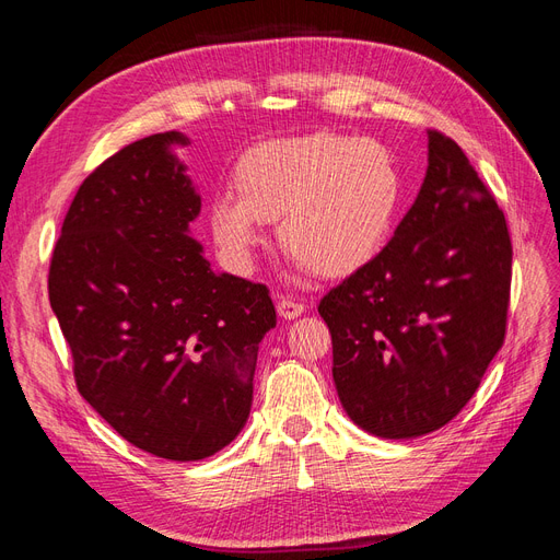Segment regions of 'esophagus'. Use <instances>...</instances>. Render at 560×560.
<instances>
[{"mask_svg":"<svg viewBox=\"0 0 560 560\" xmlns=\"http://www.w3.org/2000/svg\"><path fill=\"white\" fill-rule=\"evenodd\" d=\"M303 311H306V306H303V303H299V301H292V299H280L278 301V315L284 317V319H294Z\"/></svg>","mask_w":560,"mask_h":560,"instance_id":"obj_1","label":"esophagus"}]
</instances>
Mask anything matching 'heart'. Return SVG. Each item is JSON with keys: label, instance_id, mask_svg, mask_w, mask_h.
<instances>
[{"label": "heart", "instance_id": "1", "mask_svg": "<svg viewBox=\"0 0 560 560\" xmlns=\"http://www.w3.org/2000/svg\"><path fill=\"white\" fill-rule=\"evenodd\" d=\"M231 191L212 196L208 226L233 270L252 268L278 222V241L301 273L343 278L378 257L401 202V173L389 149L371 138L308 132L247 149Z\"/></svg>", "mask_w": 560, "mask_h": 560}]
</instances>
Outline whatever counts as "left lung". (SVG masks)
Returning <instances> with one entry per match:
<instances>
[{"instance_id": "8db88e82", "label": "left lung", "mask_w": 560, "mask_h": 560, "mask_svg": "<svg viewBox=\"0 0 560 560\" xmlns=\"http://www.w3.org/2000/svg\"><path fill=\"white\" fill-rule=\"evenodd\" d=\"M510 284L495 196L463 149L430 130L425 179L393 241L317 306L354 425L413 439L460 413L502 348Z\"/></svg>"}]
</instances>
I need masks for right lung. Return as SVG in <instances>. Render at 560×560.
Here are the masks:
<instances>
[{"instance_id": "right-lung-1", "label": "right lung", "mask_w": 560, "mask_h": 560, "mask_svg": "<svg viewBox=\"0 0 560 560\" xmlns=\"http://www.w3.org/2000/svg\"><path fill=\"white\" fill-rule=\"evenodd\" d=\"M149 135L83 179L48 270V299L81 397L126 442L202 460L241 434L276 308L264 284L214 273L191 235L200 194L175 147Z\"/></svg>"}]
</instances>
